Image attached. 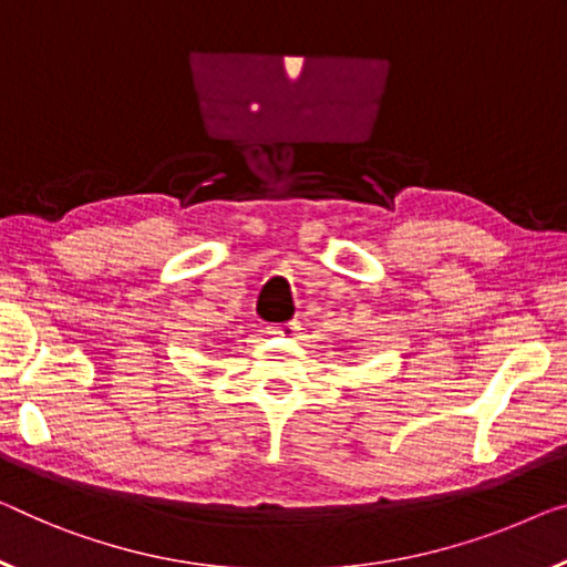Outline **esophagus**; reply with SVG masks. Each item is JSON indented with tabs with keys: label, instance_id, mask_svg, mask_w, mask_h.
<instances>
[{
	"label": "esophagus",
	"instance_id": "obj_1",
	"mask_svg": "<svg viewBox=\"0 0 567 567\" xmlns=\"http://www.w3.org/2000/svg\"><path fill=\"white\" fill-rule=\"evenodd\" d=\"M298 331H300V326L295 323V320H290V323L269 326V333H272V336H295Z\"/></svg>",
	"mask_w": 567,
	"mask_h": 567
}]
</instances>
